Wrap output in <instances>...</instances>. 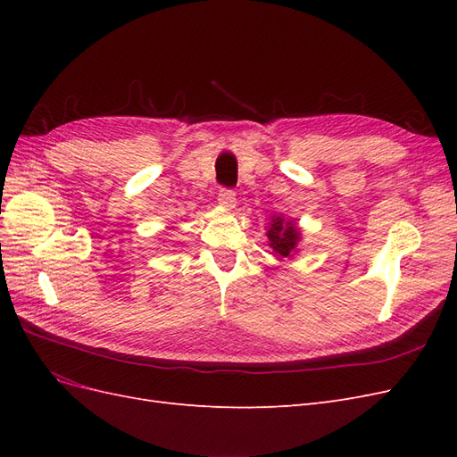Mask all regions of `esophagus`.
I'll return each instance as SVG.
<instances>
[{
	"label": "esophagus",
	"instance_id": "1",
	"mask_svg": "<svg viewBox=\"0 0 457 457\" xmlns=\"http://www.w3.org/2000/svg\"><path fill=\"white\" fill-rule=\"evenodd\" d=\"M217 202L220 207H225V210H232L234 204H237V195H234L230 188H220L217 195Z\"/></svg>",
	"mask_w": 457,
	"mask_h": 457
}]
</instances>
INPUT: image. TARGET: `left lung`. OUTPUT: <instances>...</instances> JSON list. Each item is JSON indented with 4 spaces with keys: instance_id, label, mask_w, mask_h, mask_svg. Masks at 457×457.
Returning a JSON list of instances; mask_svg holds the SVG:
<instances>
[{
    "instance_id": "obj_1",
    "label": "left lung",
    "mask_w": 457,
    "mask_h": 457,
    "mask_svg": "<svg viewBox=\"0 0 457 457\" xmlns=\"http://www.w3.org/2000/svg\"><path fill=\"white\" fill-rule=\"evenodd\" d=\"M267 238L276 259H294L299 253L301 228L294 219L272 215L267 227Z\"/></svg>"
}]
</instances>
